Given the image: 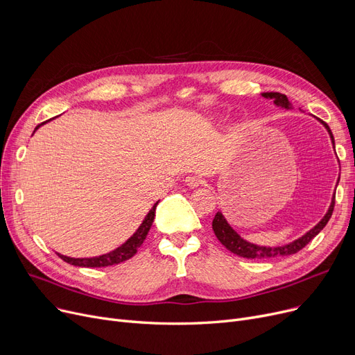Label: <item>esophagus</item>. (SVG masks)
<instances>
[{
	"instance_id": "esophagus-1",
	"label": "esophagus",
	"mask_w": 355,
	"mask_h": 355,
	"mask_svg": "<svg viewBox=\"0 0 355 355\" xmlns=\"http://www.w3.org/2000/svg\"><path fill=\"white\" fill-rule=\"evenodd\" d=\"M185 184H187L191 189H197L202 184V180H201V177L193 174V175H189L187 178H185Z\"/></svg>"
}]
</instances>
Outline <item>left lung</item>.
I'll return each instance as SVG.
<instances>
[{
    "instance_id": "8db88e82",
    "label": "left lung",
    "mask_w": 355,
    "mask_h": 355,
    "mask_svg": "<svg viewBox=\"0 0 355 355\" xmlns=\"http://www.w3.org/2000/svg\"><path fill=\"white\" fill-rule=\"evenodd\" d=\"M262 96L266 98V99H272L273 103L277 106V107H282V109H292V103L288 101V98L285 95H282V93H277V92H266V93H262ZM324 126L325 129L328 130L329 134V138H331V142L335 148V141H334V135L331 132L329 126L318 119ZM340 181V178H338ZM337 181V184H338ZM334 204H335V194L332 196V200H331V204H329V209L328 211L325 213V216L316 223V225L308 230L304 236L297 237L295 240H292L291 243H286V245H282V246H259V245H254V243H250V241L245 240L243 237H241L230 225L227 223L226 217L223 216V213L218 210L213 218V230H214V234L216 237L220 240V243L225 246L227 250H230L232 253L237 254V256H241V257H246V259H272V257H281V256H289V254H293V253H297L301 249H304L309 241L318 234L325 226L328 220L331 218L332 216V211H334Z\"/></svg>"
}]
</instances>
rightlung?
<instances>
[{
	"mask_svg": "<svg viewBox=\"0 0 355 355\" xmlns=\"http://www.w3.org/2000/svg\"><path fill=\"white\" fill-rule=\"evenodd\" d=\"M49 121H51V119H49ZM49 121H46L40 125H37L35 129H34V132L40 126L47 123ZM157 206H158V201L154 204L153 209L149 210V213L145 216V218L142 220L141 226L137 229V232L132 236H130L123 245H121L115 250H112V252L105 253V254H101V256H95V257H69V256L58 253L59 257L63 259L64 262L73 265V266H80V268H103V266H112V265H118L121 262H125V260L130 259L138 252V249L144 243V240L146 239V234L153 226Z\"/></svg>",
	"mask_w": 355,
	"mask_h": 355,
	"instance_id": "right-lung-1",
	"label": "right lung"
}]
</instances>
